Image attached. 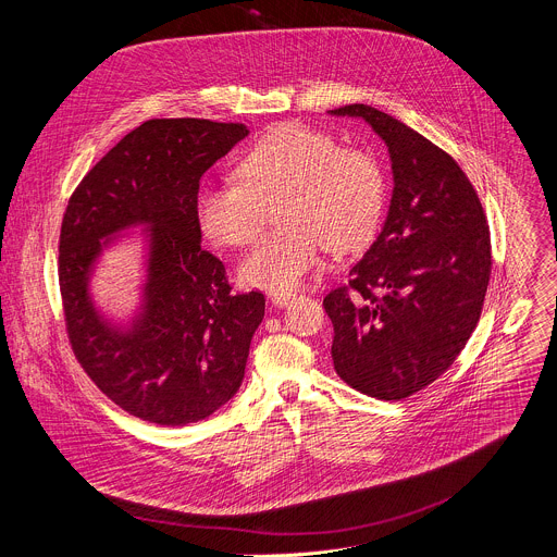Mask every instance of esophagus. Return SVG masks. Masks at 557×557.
<instances>
[{
    "instance_id": "esophagus-1",
    "label": "esophagus",
    "mask_w": 557,
    "mask_h": 557,
    "mask_svg": "<svg viewBox=\"0 0 557 557\" xmlns=\"http://www.w3.org/2000/svg\"><path fill=\"white\" fill-rule=\"evenodd\" d=\"M293 299H295V295H293V293H275V295L271 297V301H273L275 306H280V308H282V306H286V304H290Z\"/></svg>"
}]
</instances>
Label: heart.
Segmentation results:
<instances>
[{"instance_id": "b5f03b06", "label": "heart", "mask_w": 557, "mask_h": 557, "mask_svg": "<svg viewBox=\"0 0 557 557\" xmlns=\"http://www.w3.org/2000/svg\"><path fill=\"white\" fill-rule=\"evenodd\" d=\"M237 176L200 189L198 220L218 245L247 247L280 207L282 228L240 264L245 284L271 293L299 286L320 267L324 247L339 256L368 247L387 198L376 151L304 123L269 129L245 151Z\"/></svg>"}]
</instances>
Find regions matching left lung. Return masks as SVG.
<instances>
[{
	"label": "left lung",
	"mask_w": 557,
	"mask_h": 557,
	"mask_svg": "<svg viewBox=\"0 0 557 557\" xmlns=\"http://www.w3.org/2000/svg\"><path fill=\"white\" fill-rule=\"evenodd\" d=\"M385 140L394 191L385 226L346 284L324 297L333 363L355 389L401 401L436 381L481 320L492 240L485 209L454 158L394 116L363 103Z\"/></svg>",
	"instance_id": "1"
}]
</instances>
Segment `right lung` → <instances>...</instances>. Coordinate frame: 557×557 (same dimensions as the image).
<instances>
[{
  "instance_id": "1",
  "label": "right lung",
  "mask_w": 557,
  "mask_h": 557,
  "mask_svg": "<svg viewBox=\"0 0 557 557\" xmlns=\"http://www.w3.org/2000/svg\"><path fill=\"white\" fill-rule=\"evenodd\" d=\"M243 123L151 119L123 136L72 191L59 233V290L70 348L119 408L156 425H189L224 406L245 379L264 317L260 290L235 293L224 264L202 249V174ZM152 226L146 312L125 336L110 332L87 297L103 236Z\"/></svg>"
}]
</instances>
